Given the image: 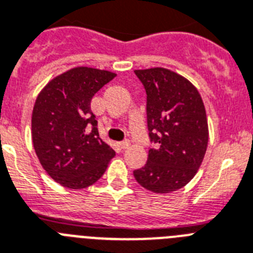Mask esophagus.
Masks as SVG:
<instances>
[{
	"mask_svg": "<svg viewBox=\"0 0 253 253\" xmlns=\"http://www.w3.org/2000/svg\"><path fill=\"white\" fill-rule=\"evenodd\" d=\"M120 146H121V149H127L128 146H130V141L128 140H125V141H122V143H120Z\"/></svg>",
	"mask_w": 253,
	"mask_h": 253,
	"instance_id": "obj_1",
	"label": "esophagus"
}]
</instances>
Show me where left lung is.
I'll return each mask as SVG.
<instances>
[{
  "label": "left lung",
  "mask_w": 253,
  "mask_h": 253,
  "mask_svg": "<svg viewBox=\"0 0 253 253\" xmlns=\"http://www.w3.org/2000/svg\"><path fill=\"white\" fill-rule=\"evenodd\" d=\"M146 91L149 136L156 148L133 171L143 188L157 194L185 186L198 172L209 144L205 104L194 84L166 68L135 71Z\"/></svg>",
  "instance_id": "obj_1"
}]
</instances>
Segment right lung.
Masks as SVG:
<instances>
[{
  "instance_id": "right-lung-1",
  "label": "right lung",
  "mask_w": 253,
  "mask_h": 253,
  "mask_svg": "<svg viewBox=\"0 0 253 253\" xmlns=\"http://www.w3.org/2000/svg\"><path fill=\"white\" fill-rule=\"evenodd\" d=\"M116 76L96 68H72L52 78L36 99L33 148L48 176L65 188L95 184L116 156L99 136L91 112V99Z\"/></svg>"
}]
</instances>
